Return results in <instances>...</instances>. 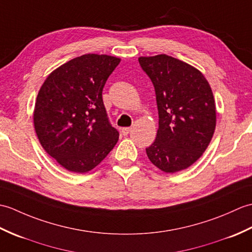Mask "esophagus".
Segmentation results:
<instances>
[{"label":"esophagus","mask_w":252,"mask_h":252,"mask_svg":"<svg viewBox=\"0 0 252 252\" xmlns=\"http://www.w3.org/2000/svg\"><path fill=\"white\" fill-rule=\"evenodd\" d=\"M130 128L129 127H124V128H122V135L123 136H127L128 133L130 132Z\"/></svg>","instance_id":"obj_1"}]
</instances>
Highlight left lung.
Instances as JSON below:
<instances>
[{
  "mask_svg": "<svg viewBox=\"0 0 252 252\" xmlns=\"http://www.w3.org/2000/svg\"><path fill=\"white\" fill-rule=\"evenodd\" d=\"M153 83L158 110L155 141L145 149L165 172L193 165L208 147L216 128V104L202 72L167 55L138 59Z\"/></svg>",
  "mask_w": 252,
  "mask_h": 252,
  "instance_id": "left-lung-1",
  "label": "left lung"
}]
</instances>
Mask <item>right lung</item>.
Returning a JSON list of instances; mask_svg holds the SVG:
<instances>
[{
	"mask_svg": "<svg viewBox=\"0 0 252 252\" xmlns=\"http://www.w3.org/2000/svg\"><path fill=\"white\" fill-rule=\"evenodd\" d=\"M120 61L108 55L80 56L53 71L37 94L33 113L37 138L66 170L94 169L119 140L104 108L102 89Z\"/></svg>",
	"mask_w": 252,
	"mask_h": 252,
	"instance_id": "obj_1",
	"label": "right lung"
}]
</instances>
